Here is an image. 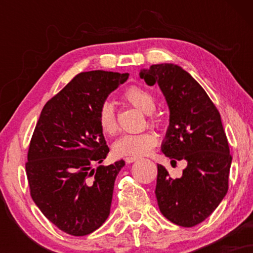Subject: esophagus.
I'll use <instances>...</instances> for the list:
<instances>
[{"label":"esophagus","mask_w":253,"mask_h":253,"mask_svg":"<svg viewBox=\"0 0 253 253\" xmlns=\"http://www.w3.org/2000/svg\"><path fill=\"white\" fill-rule=\"evenodd\" d=\"M135 161H138V157H126V158H125V162H126V163H133V162H135Z\"/></svg>","instance_id":"34e87169"}]
</instances>
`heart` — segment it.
<instances>
[{"mask_svg":"<svg viewBox=\"0 0 253 253\" xmlns=\"http://www.w3.org/2000/svg\"><path fill=\"white\" fill-rule=\"evenodd\" d=\"M124 98L127 102L140 109L141 112L149 115L150 123L158 125L159 120L153 117L151 113L156 108V98L140 86H129L125 90ZM98 126L106 135H113L118 129L117 119H115L114 108L110 102H104L98 112ZM158 138L152 130H143L133 134H124L115 140L113 144V151L117 156L120 157H139L146 155L153 146H156Z\"/></svg>","mask_w":253,"mask_h":253,"instance_id":"1","label":"heart"}]
</instances>
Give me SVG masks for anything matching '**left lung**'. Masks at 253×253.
Returning a JSON list of instances; mask_svg holds the SVG:
<instances>
[{
    "label": "left lung",
    "mask_w": 253,
    "mask_h": 253,
    "mask_svg": "<svg viewBox=\"0 0 253 253\" xmlns=\"http://www.w3.org/2000/svg\"><path fill=\"white\" fill-rule=\"evenodd\" d=\"M157 83L170 110L162 151L172 162H187L179 178L158 164L156 197L162 214L182 227H193L215 211L228 190L232 157L220 113L189 72L176 64H156L140 71Z\"/></svg>",
    "instance_id": "obj_1"
}]
</instances>
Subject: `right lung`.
Segmentation results:
<instances>
[{
	"instance_id": "right-lung-1",
	"label": "right lung",
	"mask_w": 253,
	"mask_h": 253,
	"mask_svg": "<svg viewBox=\"0 0 253 253\" xmlns=\"http://www.w3.org/2000/svg\"><path fill=\"white\" fill-rule=\"evenodd\" d=\"M128 74L81 72L43 106L26 163L31 196L42 213L65 233L82 237L109 215L121 161L96 170L109 152L98 112Z\"/></svg>"
}]
</instances>
